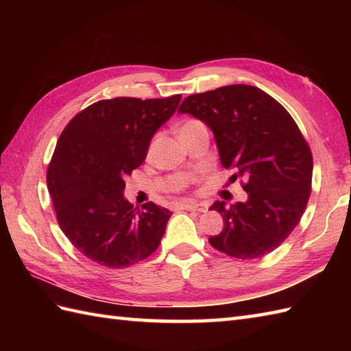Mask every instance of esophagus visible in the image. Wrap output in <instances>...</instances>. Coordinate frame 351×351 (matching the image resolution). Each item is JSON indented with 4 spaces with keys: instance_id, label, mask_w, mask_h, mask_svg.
<instances>
[{
    "instance_id": "34e87169",
    "label": "esophagus",
    "mask_w": 351,
    "mask_h": 351,
    "mask_svg": "<svg viewBox=\"0 0 351 351\" xmlns=\"http://www.w3.org/2000/svg\"><path fill=\"white\" fill-rule=\"evenodd\" d=\"M181 208H182V210L197 211V213H205L208 210V206L205 204H182Z\"/></svg>"
}]
</instances>
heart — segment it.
Masks as SVG:
<instances>
[{"label":"heart","instance_id":"obj_1","mask_svg":"<svg viewBox=\"0 0 351 351\" xmlns=\"http://www.w3.org/2000/svg\"><path fill=\"white\" fill-rule=\"evenodd\" d=\"M196 122H197V121H189V122H185V123H184V126H187V125H191V123H196Z\"/></svg>","mask_w":351,"mask_h":351}]
</instances>
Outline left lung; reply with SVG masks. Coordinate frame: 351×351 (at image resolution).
<instances>
[{"label": "left lung", "instance_id": "1", "mask_svg": "<svg viewBox=\"0 0 351 351\" xmlns=\"http://www.w3.org/2000/svg\"><path fill=\"white\" fill-rule=\"evenodd\" d=\"M214 132L221 166L235 169L245 202H214L225 228L210 238L219 252L255 259L278 249L299 225L312 185V154L288 111L258 87L232 84L190 95L178 108Z\"/></svg>", "mask_w": 351, "mask_h": 351}]
</instances>
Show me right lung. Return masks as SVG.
<instances>
[{
  "mask_svg": "<svg viewBox=\"0 0 351 351\" xmlns=\"http://www.w3.org/2000/svg\"><path fill=\"white\" fill-rule=\"evenodd\" d=\"M182 96L114 98L92 104L66 125L47 171L57 221L93 263L125 268L151 256L171 213L123 197L125 178L143 162L155 131Z\"/></svg>",
  "mask_w": 351,
  "mask_h": 351,
  "instance_id": "1",
  "label": "right lung"
}]
</instances>
